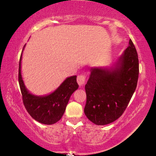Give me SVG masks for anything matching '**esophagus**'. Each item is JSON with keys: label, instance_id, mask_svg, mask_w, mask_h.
Segmentation results:
<instances>
[{"label": "esophagus", "instance_id": "34e87169", "mask_svg": "<svg viewBox=\"0 0 156 156\" xmlns=\"http://www.w3.org/2000/svg\"><path fill=\"white\" fill-rule=\"evenodd\" d=\"M76 81H77V83L80 84V86H82L86 82V76L85 75H83V74H80L77 76V79H76Z\"/></svg>", "mask_w": 156, "mask_h": 156}]
</instances>
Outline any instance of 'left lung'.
<instances>
[{
  "mask_svg": "<svg viewBox=\"0 0 156 156\" xmlns=\"http://www.w3.org/2000/svg\"><path fill=\"white\" fill-rule=\"evenodd\" d=\"M138 56L132 40L111 69L93 68L85 84L87 102L84 114L91 122L105 125L123 114L137 87Z\"/></svg>",
  "mask_w": 156,
  "mask_h": 156,
  "instance_id": "obj_1",
  "label": "left lung"
}]
</instances>
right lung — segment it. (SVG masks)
I'll return each mask as SVG.
<instances>
[{"label":"right lung","instance_id":"obj_1","mask_svg":"<svg viewBox=\"0 0 156 156\" xmlns=\"http://www.w3.org/2000/svg\"><path fill=\"white\" fill-rule=\"evenodd\" d=\"M21 56L22 54L19 61V82L24 107L29 114L38 122L45 125L54 124L63 116L71 95L79 87L76 76L66 79L59 87L49 95H32L26 90L21 77Z\"/></svg>","mask_w":156,"mask_h":156}]
</instances>
